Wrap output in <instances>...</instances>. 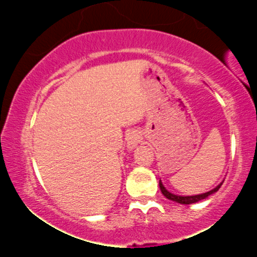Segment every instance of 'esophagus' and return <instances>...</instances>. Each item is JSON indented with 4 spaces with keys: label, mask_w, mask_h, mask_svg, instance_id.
I'll use <instances>...</instances> for the list:
<instances>
[{
    "label": "esophagus",
    "mask_w": 257,
    "mask_h": 257,
    "mask_svg": "<svg viewBox=\"0 0 257 257\" xmlns=\"http://www.w3.org/2000/svg\"><path fill=\"white\" fill-rule=\"evenodd\" d=\"M140 140H141V137H140V134H139L138 132L133 131L131 133H128V134H126V137H125L126 147H128V150L133 151V150H134L135 147L139 145Z\"/></svg>",
    "instance_id": "1"
}]
</instances>
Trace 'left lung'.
I'll use <instances>...</instances> for the list:
<instances>
[{
  "mask_svg": "<svg viewBox=\"0 0 257 257\" xmlns=\"http://www.w3.org/2000/svg\"><path fill=\"white\" fill-rule=\"evenodd\" d=\"M222 182H220V184L217 185L216 187L213 188V190L208 191V192L194 194V196H180V194H174L172 192H169V191H168L167 188L164 187L163 182H162L161 180H159V188H161V191H162V193H163V196L166 197V198H168V199L173 200V202L180 203V204H193V203H197V202H199V200L206 199L209 196H211V194H214L215 192H217V191H219V188L221 187V185H222Z\"/></svg>",
  "mask_w": 257,
  "mask_h": 257,
  "instance_id": "8db88e82",
  "label": "left lung"
}]
</instances>
